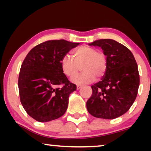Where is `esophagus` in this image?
I'll use <instances>...</instances> for the list:
<instances>
[{"mask_svg": "<svg viewBox=\"0 0 151 151\" xmlns=\"http://www.w3.org/2000/svg\"><path fill=\"white\" fill-rule=\"evenodd\" d=\"M82 87V85H77V86H76V88H77L78 90H79L80 88H81Z\"/></svg>", "mask_w": 151, "mask_h": 151, "instance_id": "1", "label": "esophagus"}]
</instances>
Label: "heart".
<instances>
[{"instance_id":"heart-1","label":"heart","mask_w":151,"mask_h":151,"mask_svg":"<svg viewBox=\"0 0 151 151\" xmlns=\"http://www.w3.org/2000/svg\"><path fill=\"white\" fill-rule=\"evenodd\" d=\"M73 58L66 55L61 60V67L63 73L68 77H73L81 67L83 72L72 78L71 80L77 84H88L96 78L104 75L106 70V56L102 51L87 45H82L75 49Z\"/></svg>"}]
</instances>
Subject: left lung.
I'll use <instances>...</instances> for the list:
<instances>
[{"mask_svg": "<svg viewBox=\"0 0 151 151\" xmlns=\"http://www.w3.org/2000/svg\"><path fill=\"white\" fill-rule=\"evenodd\" d=\"M88 45L102 48L107 66L101 81L91 86L93 93L86 109L98 118H117L129 111L137 97L139 86L137 63L127 47L112 39H100Z\"/></svg>", "mask_w": 151, "mask_h": 151, "instance_id": "8db88e82", "label": "left lung"}]
</instances>
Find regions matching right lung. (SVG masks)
Instances as JSON below:
<instances>
[{
    "label": "right lung",
    "mask_w": 151,
    "mask_h": 151,
    "mask_svg": "<svg viewBox=\"0 0 151 151\" xmlns=\"http://www.w3.org/2000/svg\"><path fill=\"white\" fill-rule=\"evenodd\" d=\"M80 45L65 40H48L34 47L24 58L18 77L21 104L27 114L40 122L65 114L69 95L76 85L63 73L61 60ZM62 85V88L57 86Z\"/></svg>",
    "instance_id": "add662e5"
}]
</instances>
